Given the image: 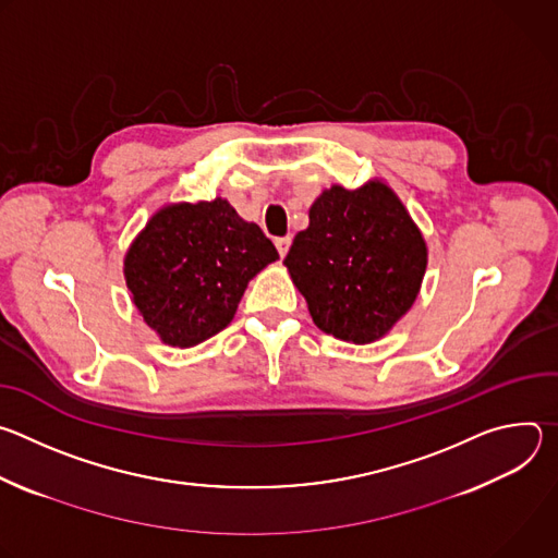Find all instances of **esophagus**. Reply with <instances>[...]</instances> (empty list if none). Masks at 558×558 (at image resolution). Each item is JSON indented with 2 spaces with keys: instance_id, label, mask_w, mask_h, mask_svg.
I'll use <instances>...</instances> for the list:
<instances>
[{
  "instance_id": "esophagus-1",
  "label": "esophagus",
  "mask_w": 558,
  "mask_h": 558,
  "mask_svg": "<svg viewBox=\"0 0 558 558\" xmlns=\"http://www.w3.org/2000/svg\"><path fill=\"white\" fill-rule=\"evenodd\" d=\"M289 247H291V235H282V238H276V250H278L280 258H284V256H287Z\"/></svg>"
}]
</instances>
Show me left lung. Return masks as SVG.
<instances>
[{
    "label": "left lung",
    "instance_id": "1",
    "mask_svg": "<svg viewBox=\"0 0 558 558\" xmlns=\"http://www.w3.org/2000/svg\"><path fill=\"white\" fill-rule=\"evenodd\" d=\"M426 263L422 231L381 181L325 190L284 258L315 327L353 344L379 340L413 306Z\"/></svg>",
    "mask_w": 558,
    "mask_h": 558
}]
</instances>
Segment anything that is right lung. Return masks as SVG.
Returning <instances> with one entry per match:
<instances>
[{"instance_id": "1", "label": "right lung", "mask_w": 558, "mask_h": 558, "mask_svg": "<svg viewBox=\"0 0 558 558\" xmlns=\"http://www.w3.org/2000/svg\"><path fill=\"white\" fill-rule=\"evenodd\" d=\"M278 260L274 243L222 201L158 209L123 263L132 302L170 347H194L222 331L250 280Z\"/></svg>"}]
</instances>
